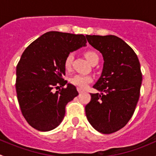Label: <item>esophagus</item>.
Segmentation results:
<instances>
[{
	"label": "esophagus",
	"instance_id": "1",
	"mask_svg": "<svg viewBox=\"0 0 156 156\" xmlns=\"http://www.w3.org/2000/svg\"><path fill=\"white\" fill-rule=\"evenodd\" d=\"M77 90L78 91V93H79V94H81V93H83V92H84V90H83L82 89H81V88H79V87L77 88Z\"/></svg>",
	"mask_w": 156,
	"mask_h": 156
}]
</instances>
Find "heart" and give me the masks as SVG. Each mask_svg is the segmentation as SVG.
I'll use <instances>...</instances> for the list:
<instances>
[{
    "mask_svg": "<svg viewBox=\"0 0 156 156\" xmlns=\"http://www.w3.org/2000/svg\"><path fill=\"white\" fill-rule=\"evenodd\" d=\"M85 57L87 58V61L90 63H92L96 59H99V56L94 51H87L85 53ZM74 59L73 53H69L66 57L65 61H64V66L66 69L70 68L71 65L72 63V61ZM93 81L92 77L90 75H75L72 78H71L70 81L72 84L81 88H84L87 86L88 84Z\"/></svg>",
    "mask_w": 156,
    "mask_h": 156,
    "instance_id": "b5f03b06",
    "label": "heart"
}]
</instances>
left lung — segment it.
<instances>
[{"instance_id": "obj_1", "label": "left lung", "mask_w": 156, "mask_h": 156, "mask_svg": "<svg viewBox=\"0 0 156 156\" xmlns=\"http://www.w3.org/2000/svg\"><path fill=\"white\" fill-rule=\"evenodd\" d=\"M86 37L104 61L101 75L93 86L100 94H90L86 116L95 130L108 134L125 127L134 112L142 84L140 64L133 49L117 36Z\"/></svg>"}]
</instances>
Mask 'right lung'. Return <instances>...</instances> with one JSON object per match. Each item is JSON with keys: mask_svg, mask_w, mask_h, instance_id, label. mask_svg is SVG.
Returning <instances> with one entry per match:
<instances>
[{"mask_svg": "<svg viewBox=\"0 0 156 156\" xmlns=\"http://www.w3.org/2000/svg\"><path fill=\"white\" fill-rule=\"evenodd\" d=\"M85 36L48 31L25 50L16 66V90L28 123L40 131L59 126L66 106L78 95L76 87L62 78L67 55L87 46ZM67 85L56 92L53 88Z\"/></svg>", "mask_w": 156, "mask_h": 156, "instance_id": "add662e5", "label": "right lung"}]
</instances>
